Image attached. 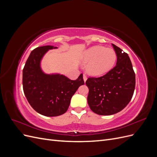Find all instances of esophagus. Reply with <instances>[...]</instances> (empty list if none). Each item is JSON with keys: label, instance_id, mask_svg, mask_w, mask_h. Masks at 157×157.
<instances>
[{"label": "esophagus", "instance_id": "esophagus-1", "mask_svg": "<svg viewBox=\"0 0 157 157\" xmlns=\"http://www.w3.org/2000/svg\"><path fill=\"white\" fill-rule=\"evenodd\" d=\"M83 80H84V82H86V80H87V77L85 75H83Z\"/></svg>", "mask_w": 157, "mask_h": 157}]
</instances>
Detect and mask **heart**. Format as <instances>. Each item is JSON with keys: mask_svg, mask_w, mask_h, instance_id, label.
Returning <instances> with one entry per match:
<instances>
[{"mask_svg": "<svg viewBox=\"0 0 157 157\" xmlns=\"http://www.w3.org/2000/svg\"><path fill=\"white\" fill-rule=\"evenodd\" d=\"M117 59L115 51L101 46H94L85 50L82 61L86 72L92 77H101L109 73L115 66Z\"/></svg>", "mask_w": 157, "mask_h": 157, "instance_id": "heart-1", "label": "heart"}]
</instances>
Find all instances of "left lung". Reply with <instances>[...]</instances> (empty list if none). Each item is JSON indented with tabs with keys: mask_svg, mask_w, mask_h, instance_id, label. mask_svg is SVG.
<instances>
[{
	"mask_svg": "<svg viewBox=\"0 0 157 157\" xmlns=\"http://www.w3.org/2000/svg\"><path fill=\"white\" fill-rule=\"evenodd\" d=\"M117 61L115 67L99 78H88L87 101L91 110L99 115H111L122 111L131 100L136 76L128 55L112 44Z\"/></svg>",
	"mask_w": 157,
	"mask_h": 157,
	"instance_id": "1",
	"label": "left lung"
}]
</instances>
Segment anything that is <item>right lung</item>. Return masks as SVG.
<instances>
[{
    "mask_svg": "<svg viewBox=\"0 0 157 157\" xmlns=\"http://www.w3.org/2000/svg\"><path fill=\"white\" fill-rule=\"evenodd\" d=\"M54 46H44L33 50L23 70V87L31 106L42 115L57 117L63 115L69 107L71 98L78 87L84 84L82 74L71 80L60 73H46L41 62Z\"/></svg>",
    "mask_w": 157,
    "mask_h": 157,
    "instance_id": "add662e5",
    "label": "right lung"
}]
</instances>
